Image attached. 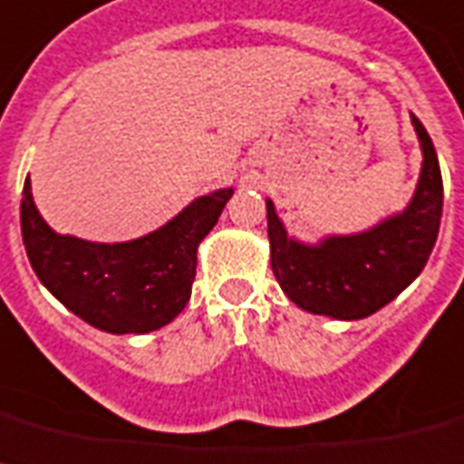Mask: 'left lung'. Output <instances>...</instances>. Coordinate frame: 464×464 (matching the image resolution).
<instances>
[{"label": "left lung", "instance_id": "obj_1", "mask_svg": "<svg viewBox=\"0 0 464 464\" xmlns=\"http://www.w3.org/2000/svg\"><path fill=\"white\" fill-rule=\"evenodd\" d=\"M412 124L424 158L417 191L402 213L372 229L304 244L287 235L273 201H266L270 266L299 309L337 321L366 318L392 302L424 270L439 237L443 179L431 136L414 114Z\"/></svg>", "mask_w": 464, "mask_h": 464}]
</instances>
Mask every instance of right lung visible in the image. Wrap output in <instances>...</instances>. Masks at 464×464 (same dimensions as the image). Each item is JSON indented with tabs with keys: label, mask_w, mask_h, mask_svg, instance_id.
I'll return each instance as SVG.
<instances>
[{
	"label": "right lung",
	"mask_w": 464,
	"mask_h": 464,
	"mask_svg": "<svg viewBox=\"0 0 464 464\" xmlns=\"http://www.w3.org/2000/svg\"><path fill=\"white\" fill-rule=\"evenodd\" d=\"M235 188L198 196L168 225L120 244L57 235L35 208L31 179L21 198V235L40 283L92 328L143 335L179 316L191 296L196 251Z\"/></svg>",
	"instance_id": "right-lung-1"
}]
</instances>
